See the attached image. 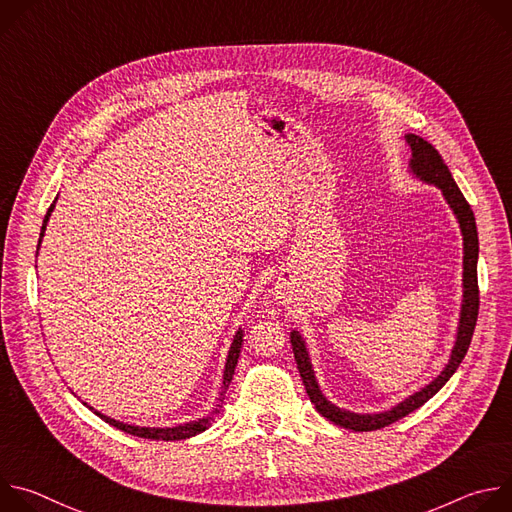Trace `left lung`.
<instances>
[{"instance_id":"1","label":"left lung","mask_w":512,"mask_h":512,"mask_svg":"<svg viewBox=\"0 0 512 512\" xmlns=\"http://www.w3.org/2000/svg\"><path fill=\"white\" fill-rule=\"evenodd\" d=\"M405 141H407L409 150H411L409 174L415 180H419L423 184H429V186H435L437 190H440L444 200L448 202L450 210L454 212L458 225H460L462 247H464V259H462V269L464 271H462V306H460V318H458V328H456V340H454V346H452V352H450L446 367L442 369L440 375H437L433 381H429L425 387L411 393L409 397H405L403 401H399L397 405H393L387 411L356 413V411L334 405L322 393L320 383H318L316 373H314V364H312V358H310V352H308L306 338L302 336L300 330H296V328L291 330L289 338H291V348H294V356H296V362H298V371H300V377L306 385V393H308L310 401L314 403L316 411L322 413L332 423H336L340 427H346V429H352V431L381 429V427L391 425V423L399 421L401 417L413 413L423 403H427L458 371L460 362L464 360V356L470 348L474 326H476V320H478V231H476L474 212H472L470 204L466 202L464 194L460 192L458 184L454 182L452 172L448 170L440 152H437L429 141H425L423 137H419L415 133H407Z\"/></svg>"}]
</instances>
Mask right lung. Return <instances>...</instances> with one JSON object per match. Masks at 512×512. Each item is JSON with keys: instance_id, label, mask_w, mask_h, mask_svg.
Instances as JSON below:
<instances>
[{"instance_id": "add662e5", "label": "right lung", "mask_w": 512, "mask_h": 512, "mask_svg": "<svg viewBox=\"0 0 512 512\" xmlns=\"http://www.w3.org/2000/svg\"><path fill=\"white\" fill-rule=\"evenodd\" d=\"M56 200L58 196L54 198V202L50 204L46 216H44V223H42V231H40V239H38V249L42 245V237L46 233V225L50 221V214L56 206ZM36 257H38V251H36ZM241 344H243V330L239 328L233 336V342H231V348H229V354H227V362H225V371H223V383H221V391H218V397H216V407L204 415V417H198L194 421H186V423H178V425H172V427H150V425H135V423H123L119 419H113L97 409H93L89 403L83 401V405H87L91 411H95V415H99L103 421H107L109 425L129 433V435H137V437H145V440H164V442H176V440H186V437H194L198 433H202L204 429L210 427V423L214 421V415H218L223 407V401H225V393L233 381V375H235V367H237V360H239V354H241Z\"/></svg>"}]
</instances>
